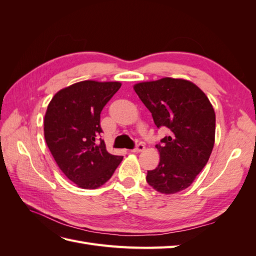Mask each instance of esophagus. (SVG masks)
<instances>
[{"instance_id":"34e87169","label":"esophagus","mask_w":256,"mask_h":256,"mask_svg":"<svg viewBox=\"0 0 256 256\" xmlns=\"http://www.w3.org/2000/svg\"><path fill=\"white\" fill-rule=\"evenodd\" d=\"M145 150V146H144V144H142V143H138V144H136V148H134L132 150V152H143Z\"/></svg>"}]
</instances>
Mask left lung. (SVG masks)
Returning a JSON list of instances; mask_svg holds the SVG:
<instances>
[{
    "label": "left lung",
    "instance_id": "8db88e82",
    "mask_svg": "<svg viewBox=\"0 0 256 256\" xmlns=\"http://www.w3.org/2000/svg\"><path fill=\"white\" fill-rule=\"evenodd\" d=\"M134 88L154 125L170 131L156 145L160 162L147 171V182L164 194L184 190L204 168L214 148L216 114L210 102L196 84L184 79L142 82Z\"/></svg>",
    "mask_w": 256,
    "mask_h": 256
}]
</instances>
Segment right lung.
Masks as SVG:
<instances>
[{
	"instance_id": "right-lung-1",
	"label": "right lung",
	"mask_w": 256,
	"mask_h": 256,
	"mask_svg": "<svg viewBox=\"0 0 256 256\" xmlns=\"http://www.w3.org/2000/svg\"><path fill=\"white\" fill-rule=\"evenodd\" d=\"M120 82L82 81L58 90L44 115V138L56 164L82 189L110 180L122 160L106 152L100 113L120 88Z\"/></svg>"
}]
</instances>
